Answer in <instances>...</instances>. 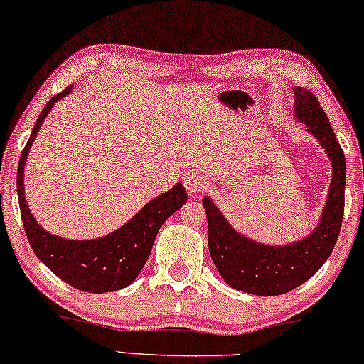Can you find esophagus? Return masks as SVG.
I'll use <instances>...</instances> for the list:
<instances>
[{"instance_id": "34e87169", "label": "esophagus", "mask_w": 364, "mask_h": 364, "mask_svg": "<svg viewBox=\"0 0 364 364\" xmlns=\"http://www.w3.org/2000/svg\"><path fill=\"white\" fill-rule=\"evenodd\" d=\"M183 186H186V191L188 193H200L207 188V182L198 173H187L186 178H183Z\"/></svg>"}]
</instances>
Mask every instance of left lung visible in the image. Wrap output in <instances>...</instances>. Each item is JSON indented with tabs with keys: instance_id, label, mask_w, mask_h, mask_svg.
I'll list each match as a JSON object with an SVG mask.
<instances>
[{
	"instance_id": "1",
	"label": "left lung",
	"mask_w": 364,
	"mask_h": 364,
	"mask_svg": "<svg viewBox=\"0 0 364 364\" xmlns=\"http://www.w3.org/2000/svg\"><path fill=\"white\" fill-rule=\"evenodd\" d=\"M293 92L296 119L305 122L308 131L320 141L333 167L330 193L315 230L290 245H263L233 230L210 198L202 200L207 212L208 250L217 270L232 288L252 295H283L305 283L331 255L341 230L346 182L345 154L318 99L303 87H293Z\"/></svg>"
}]
</instances>
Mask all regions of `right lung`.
Listing matches in <instances>:
<instances>
[{"mask_svg":"<svg viewBox=\"0 0 364 364\" xmlns=\"http://www.w3.org/2000/svg\"><path fill=\"white\" fill-rule=\"evenodd\" d=\"M71 86L48 101L34 124L18 166V198L24 232L36 257L54 275L81 291L106 293L122 290L136 280L151 255L154 240L162 223L187 202L182 183L147 203L137 215L116 232L96 240H68L48 233L34 220L24 198V166L36 134L54 102L68 96Z\"/></svg>","mask_w":364,"mask_h":364,"instance_id":"1","label":"right lung"}]
</instances>
